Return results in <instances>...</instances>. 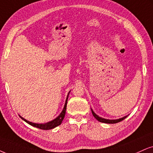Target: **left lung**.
Listing matches in <instances>:
<instances>
[{
    "label": "left lung",
    "instance_id": "obj_1",
    "mask_svg": "<svg viewBox=\"0 0 153 153\" xmlns=\"http://www.w3.org/2000/svg\"><path fill=\"white\" fill-rule=\"evenodd\" d=\"M91 112H92V114H93V116H94V118H95L96 119L99 120V122L105 123H116L122 121L123 120H124L126 117H127V116H125V117H123V118H119V119H117V120H108V119H105V118H101V117H99V116H97V115L92 110H91Z\"/></svg>",
    "mask_w": 153,
    "mask_h": 153
}]
</instances>
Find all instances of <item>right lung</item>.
I'll return each instance as SVG.
<instances>
[{
    "instance_id": "right-lung-1",
    "label": "right lung",
    "mask_w": 153,
    "mask_h": 153,
    "mask_svg": "<svg viewBox=\"0 0 153 153\" xmlns=\"http://www.w3.org/2000/svg\"><path fill=\"white\" fill-rule=\"evenodd\" d=\"M69 94H68V96H69ZM68 96L67 97V100H66V102H65V107H64L63 111H62V113L60 114V115L57 117V118H56L55 119L52 120V121L48 122V123H44V124H38V123H35L30 122V121H28V120L25 119V118H22V117H21V116H20V117L22 118V120H24L26 123H27L28 124H30V125L34 126V127H36V128H37L42 129V130H50V129L54 128L56 127V126H59L60 124L62 123V120H63L64 118H65V114H66V110H67Z\"/></svg>"
}]
</instances>
